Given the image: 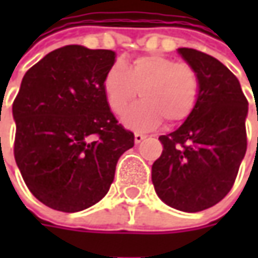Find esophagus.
I'll list each match as a JSON object with an SVG mask.
<instances>
[{
	"label": "esophagus",
	"mask_w": 258,
	"mask_h": 258,
	"mask_svg": "<svg viewBox=\"0 0 258 258\" xmlns=\"http://www.w3.org/2000/svg\"><path fill=\"white\" fill-rule=\"evenodd\" d=\"M145 139V135L142 134H135V144L136 145H139L142 141Z\"/></svg>",
	"instance_id": "obj_1"
}]
</instances>
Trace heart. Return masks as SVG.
Returning <instances> with one entry per match:
<instances>
[{"label": "heart", "mask_w": 258, "mask_h": 258, "mask_svg": "<svg viewBox=\"0 0 258 258\" xmlns=\"http://www.w3.org/2000/svg\"><path fill=\"white\" fill-rule=\"evenodd\" d=\"M103 89L114 113H122L139 90L142 100L123 114V123L135 131H148L166 120H185L194 110L200 82L191 66L175 63L159 54L136 57L124 66L114 63L104 76Z\"/></svg>", "instance_id": "b5f03b06"}]
</instances>
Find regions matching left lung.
<instances>
[{
    "mask_svg": "<svg viewBox=\"0 0 258 258\" xmlns=\"http://www.w3.org/2000/svg\"><path fill=\"white\" fill-rule=\"evenodd\" d=\"M178 54L195 70L200 93L185 122L159 136L164 151L152 165V183L166 205L198 213L233 188L247 149L248 102L238 79L213 55L186 47Z\"/></svg>",
    "mask_w": 258,
    "mask_h": 258,
    "instance_id": "8db88e82",
    "label": "left lung"
}]
</instances>
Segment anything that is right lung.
I'll return each instance as SVG.
<instances>
[{
	"label": "right lung",
	"mask_w": 258,
	"mask_h": 258,
	"mask_svg": "<svg viewBox=\"0 0 258 258\" xmlns=\"http://www.w3.org/2000/svg\"><path fill=\"white\" fill-rule=\"evenodd\" d=\"M114 61L112 50L64 45L23 77L13 104L15 162L31 194L53 210L77 213L99 203L135 145L104 93Z\"/></svg>",
	"instance_id": "obj_1"
}]
</instances>
